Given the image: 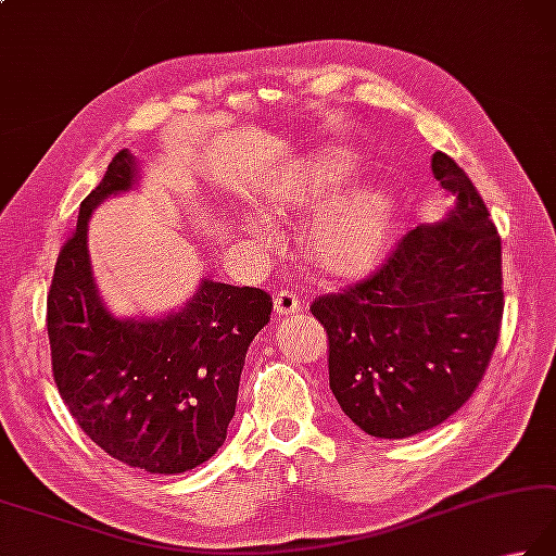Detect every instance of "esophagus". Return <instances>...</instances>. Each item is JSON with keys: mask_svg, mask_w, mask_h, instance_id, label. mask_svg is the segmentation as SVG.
Returning <instances> with one entry per match:
<instances>
[{"mask_svg": "<svg viewBox=\"0 0 556 556\" xmlns=\"http://www.w3.org/2000/svg\"><path fill=\"white\" fill-rule=\"evenodd\" d=\"M275 311L287 315V313H299L301 311V296L296 291L281 289L275 293Z\"/></svg>", "mask_w": 556, "mask_h": 556, "instance_id": "34e87169", "label": "esophagus"}]
</instances>
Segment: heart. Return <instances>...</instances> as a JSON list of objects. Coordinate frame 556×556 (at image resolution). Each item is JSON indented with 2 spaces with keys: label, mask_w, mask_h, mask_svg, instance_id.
Masks as SVG:
<instances>
[{
  "label": "heart",
  "mask_w": 556,
  "mask_h": 556,
  "mask_svg": "<svg viewBox=\"0 0 556 556\" xmlns=\"http://www.w3.org/2000/svg\"><path fill=\"white\" fill-rule=\"evenodd\" d=\"M352 173L354 159L350 154L337 149L323 151L301 168L287 202L318 210L334 199ZM390 226H393V204L388 194L378 188H358L315 216L308 231L311 255L332 275H358L383 253ZM255 233L267 238L269 228L257 222Z\"/></svg>",
  "instance_id": "obj_1"
}]
</instances>
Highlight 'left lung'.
Returning <instances> with one entry per match:
<instances>
[{
	"mask_svg": "<svg viewBox=\"0 0 556 556\" xmlns=\"http://www.w3.org/2000/svg\"><path fill=\"white\" fill-rule=\"evenodd\" d=\"M431 170L458 198L448 219L412 228L366 279L311 303L328 332L332 395L376 439L455 415L502 332V236L458 163L437 151Z\"/></svg>",
	"mask_w": 556,
	"mask_h": 556,
	"instance_id": "left-lung-1",
	"label": "left lung"
}]
</instances>
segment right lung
I'll return each instance as SVG.
<instances>
[{
	"label": "right lung",
	"mask_w": 556,
	"mask_h": 556,
	"mask_svg": "<svg viewBox=\"0 0 556 556\" xmlns=\"http://www.w3.org/2000/svg\"><path fill=\"white\" fill-rule=\"evenodd\" d=\"M135 170L132 154L117 151L60 248L48 289L52 378L98 448L137 470L178 475L224 443L271 296L204 279L188 308L168 318H113L96 293L86 226L98 202L132 188Z\"/></svg>",
	"instance_id": "add662e5"
}]
</instances>
